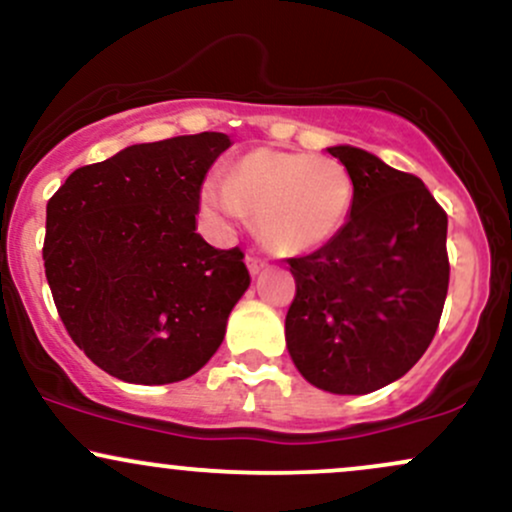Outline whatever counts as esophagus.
Listing matches in <instances>:
<instances>
[{"mask_svg":"<svg viewBox=\"0 0 512 512\" xmlns=\"http://www.w3.org/2000/svg\"><path fill=\"white\" fill-rule=\"evenodd\" d=\"M245 264H248V269H250L252 276H257L264 269V260H260V257H255V255L245 257Z\"/></svg>","mask_w":512,"mask_h":512,"instance_id":"obj_1","label":"esophagus"}]
</instances>
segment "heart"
<instances>
[{"label": "heart", "mask_w": 512, "mask_h": 512, "mask_svg": "<svg viewBox=\"0 0 512 512\" xmlns=\"http://www.w3.org/2000/svg\"><path fill=\"white\" fill-rule=\"evenodd\" d=\"M202 207L223 231L252 209L269 248L303 255L339 236L354 207V180L337 158L260 149L240 158L228 180H209Z\"/></svg>", "instance_id": "1"}]
</instances>
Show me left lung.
<instances>
[{"label":"left lung","mask_w":512,"mask_h":512,"mask_svg":"<svg viewBox=\"0 0 512 512\" xmlns=\"http://www.w3.org/2000/svg\"><path fill=\"white\" fill-rule=\"evenodd\" d=\"M327 151L354 180V207L337 238L289 260L286 349L310 385L368 395L402 378L438 330L448 216L416 175L349 144Z\"/></svg>","instance_id":"8db88e82"}]
</instances>
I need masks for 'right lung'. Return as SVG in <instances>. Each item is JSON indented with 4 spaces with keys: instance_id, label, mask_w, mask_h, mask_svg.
I'll list each match as a JSON object with an SVG mask.
<instances>
[{
    "instance_id": "1",
    "label": "right lung",
    "mask_w": 512,
    "mask_h": 512,
    "mask_svg": "<svg viewBox=\"0 0 512 512\" xmlns=\"http://www.w3.org/2000/svg\"><path fill=\"white\" fill-rule=\"evenodd\" d=\"M231 146L202 132L76 168L48 202L45 276L69 337L117 380L168 385L216 354L250 286L243 252L197 233L199 187Z\"/></svg>"
}]
</instances>
